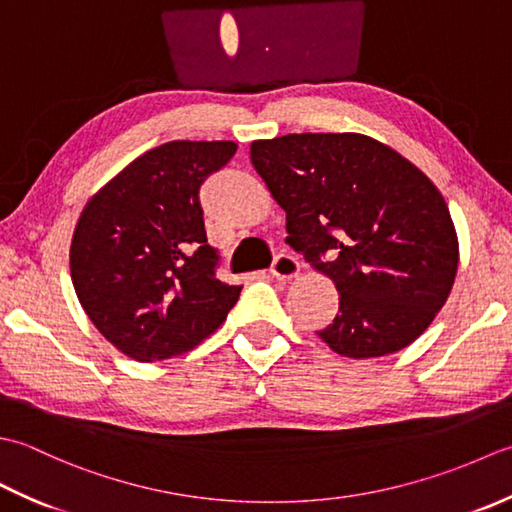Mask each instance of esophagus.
Instances as JSON below:
<instances>
[{
    "label": "esophagus",
    "instance_id": "1",
    "mask_svg": "<svg viewBox=\"0 0 512 512\" xmlns=\"http://www.w3.org/2000/svg\"><path fill=\"white\" fill-rule=\"evenodd\" d=\"M300 274L298 260L291 254H278L271 263V276L278 280H291Z\"/></svg>",
    "mask_w": 512,
    "mask_h": 512
}]
</instances>
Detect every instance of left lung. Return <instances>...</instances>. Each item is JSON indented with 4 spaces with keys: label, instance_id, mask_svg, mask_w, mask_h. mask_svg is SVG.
Masks as SVG:
<instances>
[{
    "label": "left lung",
    "instance_id": "left-lung-1",
    "mask_svg": "<svg viewBox=\"0 0 512 512\" xmlns=\"http://www.w3.org/2000/svg\"><path fill=\"white\" fill-rule=\"evenodd\" d=\"M249 156L287 214V243L340 294L322 342L360 360L420 338L460 260L451 212L429 176L356 132L285 134L254 141Z\"/></svg>",
    "mask_w": 512,
    "mask_h": 512
}]
</instances>
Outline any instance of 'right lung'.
<instances>
[{
  "label": "right lung",
  "instance_id": "1",
  "mask_svg": "<svg viewBox=\"0 0 512 512\" xmlns=\"http://www.w3.org/2000/svg\"><path fill=\"white\" fill-rule=\"evenodd\" d=\"M234 141H170L90 198L70 245V276L92 325L139 362L183 356L223 325L241 289L216 278L198 190Z\"/></svg>",
  "mask_w": 512,
  "mask_h": 512
}]
</instances>
